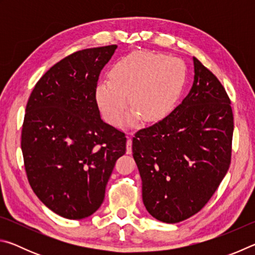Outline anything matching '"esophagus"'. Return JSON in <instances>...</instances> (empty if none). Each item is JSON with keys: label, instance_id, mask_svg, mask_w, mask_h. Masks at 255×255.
Masks as SVG:
<instances>
[{"label": "esophagus", "instance_id": "esophagus-1", "mask_svg": "<svg viewBox=\"0 0 255 255\" xmlns=\"http://www.w3.org/2000/svg\"><path fill=\"white\" fill-rule=\"evenodd\" d=\"M126 152L127 154H130L131 153V138L128 136L127 138V146H126Z\"/></svg>", "mask_w": 255, "mask_h": 255}]
</instances>
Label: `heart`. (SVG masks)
Here are the masks:
<instances>
[{
    "label": "heart",
    "mask_w": 255,
    "mask_h": 255,
    "mask_svg": "<svg viewBox=\"0 0 255 255\" xmlns=\"http://www.w3.org/2000/svg\"><path fill=\"white\" fill-rule=\"evenodd\" d=\"M187 81V67L180 58L150 51H133L112 64L109 79L99 81L96 88L98 106L103 118L112 126L128 117L133 123L141 117L147 123L165 118L176 106Z\"/></svg>",
    "instance_id": "heart-1"
}]
</instances>
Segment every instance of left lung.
<instances>
[{"instance_id": "8db88e82", "label": "left lung", "mask_w": 255, "mask_h": 255, "mask_svg": "<svg viewBox=\"0 0 255 255\" xmlns=\"http://www.w3.org/2000/svg\"><path fill=\"white\" fill-rule=\"evenodd\" d=\"M191 90L169 116L132 138L143 202L157 221L182 222L204 208L231 164V100L213 73L193 57Z\"/></svg>"}]
</instances>
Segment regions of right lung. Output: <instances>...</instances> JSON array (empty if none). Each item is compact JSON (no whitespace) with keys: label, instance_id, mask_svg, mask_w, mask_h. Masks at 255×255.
<instances>
[{"label":"right lung","instance_id":"add662e5","mask_svg":"<svg viewBox=\"0 0 255 255\" xmlns=\"http://www.w3.org/2000/svg\"><path fill=\"white\" fill-rule=\"evenodd\" d=\"M117 45L79 50L34 85L21 132L25 173L45 206L68 219L100 208L115 163L126 153L123 131L100 117L96 88Z\"/></svg>","mask_w":255,"mask_h":255}]
</instances>
